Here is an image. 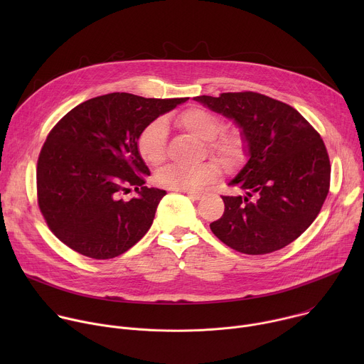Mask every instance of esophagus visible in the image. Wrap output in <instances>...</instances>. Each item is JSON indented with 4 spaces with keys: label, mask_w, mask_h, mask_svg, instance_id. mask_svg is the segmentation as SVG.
<instances>
[{
    "label": "esophagus",
    "mask_w": 364,
    "mask_h": 364,
    "mask_svg": "<svg viewBox=\"0 0 364 364\" xmlns=\"http://www.w3.org/2000/svg\"><path fill=\"white\" fill-rule=\"evenodd\" d=\"M181 193H186L190 198H193V200H201V198H204V193L203 191H181Z\"/></svg>",
    "instance_id": "esophagus-1"
}]
</instances>
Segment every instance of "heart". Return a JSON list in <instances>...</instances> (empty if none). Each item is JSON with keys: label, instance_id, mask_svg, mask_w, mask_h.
Returning a JSON list of instances; mask_svg holds the SVG:
<instances>
[{"label": "heart", "instance_id": "b5f03b06", "mask_svg": "<svg viewBox=\"0 0 364 364\" xmlns=\"http://www.w3.org/2000/svg\"><path fill=\"white\" fill-rule=\"evenodd\" d=\"M180 128L193 136L209 141L207 148L223 164H233L242 154V141L235 134L216 136L222 129V121L209 111L193 108L184 111L178 118ZM167 122L155 119L148 124L138 138V151L142 160L149 166H160L167 157ZM220 171L215 164H203L196 167L170 166L157 174L161 187L173 191H196L213 183Z\"/></svg>", "mask_w": 364, "mask_h": 364}]
</instances>
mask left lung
Segmentation results:
<instances>
[{"mask_svg": "<svg viewBox=\"0 0 364 364\" xmlns=\"http://www.w3.org/2000/svg\"><path fill=\"white\" fill-rule=\"evenodd\" d=\"M196 102L232 119L247 161L229 181L245 196H222L212 232L229 247L264 255L301 236L320 213L330 187V160L320 134L292 107L256 92H229Z\"/></svg>", "mask_w": 364, "mask_h": 364, "instance_id": "8db88e82", "label": "left lung"}]
</instances>
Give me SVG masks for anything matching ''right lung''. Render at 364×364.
Listing matches in <instances>:
<instances>
[{"label": "right lung", "mask_w": 364, "mask_h": 364, "mask_svg": "<svg viewBox=\"0 0 364 364\" xmlns=\"http://www.w3.org/2000/svg\"><path fill=\"white\" fill-rule=\"evenodd\" d=\"M188 97L115 92L92 97L50 131L37 161L38 207L58 239L80 255L111 259L139 242L166 190L145 186L142 129ZM135 188L127 202L122 193Z\"/></svg>", "instance_id": "1"}]
</instances>
